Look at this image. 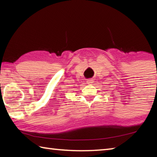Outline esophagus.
<instances>
[{
    "mask_svg": "<svg viewBox=\"0 0 157 157\" xmlns=\"http://www.w3.org/2000/svg\"><path fill=\"white\" fill-rule=\"evenodd\" d=\"M94 80H93L92 79H87L86 80V84H91L92 82H93Z\"/></svg>",
    "mask_w": 157,
    "mask_h": 157,
    "instance_id": "obj_1",
    "label": "esophagus"
}]
</instances>
